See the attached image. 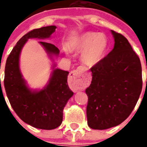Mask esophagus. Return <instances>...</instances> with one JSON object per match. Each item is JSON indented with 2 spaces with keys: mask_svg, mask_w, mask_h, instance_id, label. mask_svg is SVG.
I'll return each mask as SVG.
<instances>
[{
  "mask_svg": "<svg viewBox=\"0 0 147 147\" xmlns=\"http://www.w3.org/2000/svg\"><path fill=\"white\" fill-rule=\"evenodd\" d=\"M71 81L75 82V84L77 86L81 85L84 82V77L83 75V69L81 67H78V69L74 70L70 73Z\"/></svg>",
  "mask_w": 147,
  "mask_h": 147,
  "instance_id": "34e87169",
  "label": "esophagus"
}]
</instances>
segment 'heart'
Instances as JSON below:
<instances>
[{"instance_id":"1","label":"heart","mask_w":147,"mask_h":147,"mask_svg":"<svg viewBox=\"0 0 147 147\" xmlns=\"http://www.w3.org/2000/svg\"><path fill=\"white\" fill-rule=\"evenodd\" d=\"M108 39L103 33L84 32L68 43L69 52H81L80 60L87 66H94L103 59L108 48ZM68 54V51H66Z\"/></svg>"}]
</instances>
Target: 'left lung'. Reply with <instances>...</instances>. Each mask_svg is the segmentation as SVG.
<instances>
[{
  "label": "left lung",
  "instance_id": "obj_1",
  "mask_svg": "<svg viewBox=\"0 0 147 147\" xmlns=\"http://www.w3.org/2000/svg\"><path fill=\"white\" fill-rule=\"evenodd\" d=\"M111 32L114 48L90 69L92 80L85 90L87 124L93 129H107L122 123L134 109L142 89L139 57L125 37Z\"/></svg>",
  "mask_w": 147,
  "mask_h": 147
}]
</instances>
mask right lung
Listing matches in <instances>:
<instances>
[{
    "label": "right lung",
    "mask_w": 147,
    "mask_h": 147,
    "mask_svg": "<svg viewBox=\"0 0 147 147\" xmlns=\"http://www.w3.org/2000/svg\"><path fill=\"white\" fill-rule=\"evenodd\" d=\"M56 28L55 26H46L28 32L13 47L5 64L4 86L12 108L24 122L41 129H53L62 124L63 109L73 95L67 84L69 72L56 68L54 57H58L59 49L53 44L40 41L39 43L53 61V71L43 88L32 90L20 71V55L28 39H47Z\"/></svg>",
    "instance_id": "obj_1"
}]
</instances>
